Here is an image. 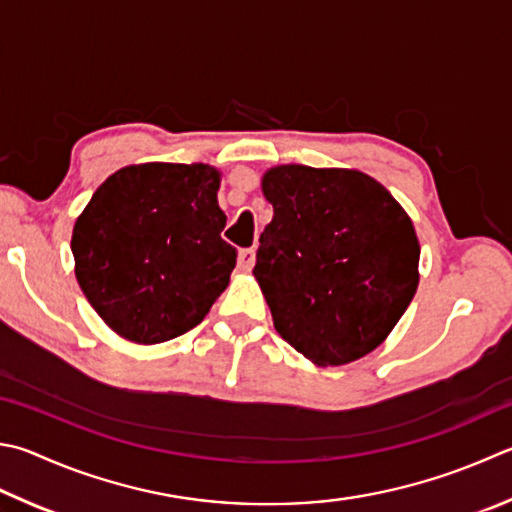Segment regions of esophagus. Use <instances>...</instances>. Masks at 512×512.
I'll return each instance as SVG.
<instances>
[{
  "label": "esophagus",
  "mask_w": 512,
  "mask_h": 512,
  "mask_svg": "<svg viewBox=\"0 0 512 512\" xmlns=\"http://www.w3.org/2000/svg\"><path fill=\"white\" fill-rule=\"evenodd\" d=\"M239 268L244 273H250L253 271V266H255V250L253 248H244V250H239Z\"/></svg>",
  "instance_id": "1"
}]
</instances>
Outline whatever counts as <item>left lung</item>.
I'll return each instance as SVG.
<instances>
[{
	"mask_svg": "<svg viewBox=\"0 0 512 512\" xmlns=\"http://www.w3.org/2000/svg\"><path fill=\"white\" fill-rule=\"evenodd\" d=\"M253 275L280 336L318 367L383 345L418 288L421 246L387 188L347 167L277 165Z\"/></svg>",
	"mask_w": 512,
	"mask_h": 512,
	"instance_id": "1",
	"label": "left lung"
}]
</instances>
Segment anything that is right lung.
<instances>
[{"instance_id":"obj_1","label":"right lung","mask_w":512,"mask_h":512,"mask_svg":"<svg viewBox=\"0 0 512 512\" xmlns=\"http://www.w3.org/2000/svg\"><path fill=\"white\" fill-rule=\"evenodd\" d=\"M221 172L206 163L120 167L73 226L82 293L111 331L136 345L172 340L226 291L237 250L221 239Z\"/></svg>"}]
</instances>
